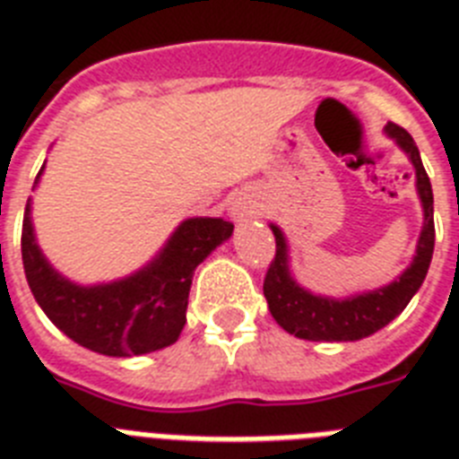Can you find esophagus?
Wrapping results in <instances>:
<instances>
[{
	"label": "esophagus",
	"mask_w": 459,
	"mask_h": 459,
	"mask_svg": "<svg viewBox=\"0 0 459 459\" xmlns=\"http://www.w3.org/2000/svg\"><path fill=\"white\" fill-rule=\"evenodd\" d=\"M232 215H234V218H244V208L238 206V204H234V206H232Z\"/></svg>",
	"instance_id": "1"
}]
</instances>
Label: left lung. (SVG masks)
I'll return each instance as SVG.
<instances>
[{"mask_svg": "<svg viewBox=\"0 0 459 459\" xmlns=\"http://www.w3.org/2000/svg\"><path fill=\"white\" fill-rule=\"evenodd\" d=\"M385 131L408 154L415 169V180H418L415 185H418L420 202L425 211L415 257L411 267L387 286L335 300V298L309 293L295 281L289 270L286 237L279 227L270 225L276 238V255L264 274L263 290L276 324L295 338L312 340V342H351V340L368 338L385 328L389 321L396 319L425 281L431 253H434V195H431L429 176L422 166L418 145L406 128L389 121Z\"/></svg>", "mask_w": 459, "mask_h": 459, "instance_id": "left-lung-1", "label": "left lung"}]
</instances>
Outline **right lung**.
<instances>
[{"mask_svg": "<svg viewBox=\"0 0 459 459\" xmlns=\"http://www.w3.org/2000/svg\"><path fill=\"white\" fill-rule=\"evenodd\" d=\"M30 211L28 199L21 251L34 300L67 338L105 357H138L176 342L187 321L196 264L234 230L222 218H187L143 270L119 281L79 286L53 270L39 251Z\"/></svg>", "mask_w": 459, "mask_h": 459, "instance_id": "obj_1", "label": "right lung"}]
</instances>
